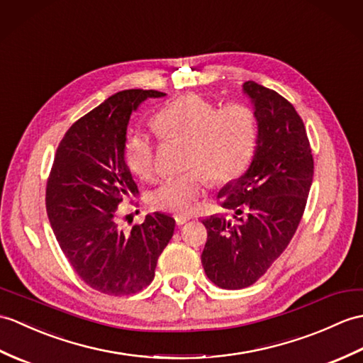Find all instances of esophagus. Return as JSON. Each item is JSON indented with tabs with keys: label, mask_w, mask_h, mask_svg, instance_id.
I'll list each match as a JSON object with an SVG mask.
<instances>
[{
	"label": "esophagus",
	"mask_w": 363,
	"mask_h": 363,
	"mask_svg": "<svg viewBox=\"0 0 363 363\" xmlns=\"http://www.w3.org/2000/svg\"><path fill=\"white\" fill-rule=\"evenodd\" d=\"M189 220H190L189 216H176V224H178V225H184Z\"/></svg>",
	"instance_id": "esophagus-1"
}]
</instances>
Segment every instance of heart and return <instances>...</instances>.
<instances>
[{
  "instance_id": "obj_1",
  "label": "heart",
  "mask_w": 363,
  "mask_h": 363,
  "mask_svg": "<svg viewBox=\"0 0 363 363\" xmlns=\"http://www.w3.org/2000/svg\"><path fill=\"white\" fill-rule=\"evenodd\" d=\"M151 126L161 139L187 142L185 162L198 167L168 176L150 193L151 206L174 215L191 212L207 189L206 172L213 182L237 178L249 162L257 138L255 116L249 106L230 104L216 109L210 100L196 94L174 99L155 114ZM123 153L133 174L140 179L153 176L155 147L147 134H130Z\"/></svg>"
}]
</instances>
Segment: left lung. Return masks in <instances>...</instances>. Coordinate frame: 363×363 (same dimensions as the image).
Wrapping results in <instances>:
<instances>
[{"label": "left lung", "instance_id": "left-lung-1", "mask_svg": "<svg viewBox=\"0 0 363 363\" xmlns=\"http://www.w3.org/2000/svg\"><path fill=\"white\" fill-rule=\"evenodd\" d=\"M258 125L246 173L218 193L232 218L212 215L202 224L207 242L201 261L208 280L223 289L254 284L283 254L305 212L314 159L301 117L278 92L242 83Z\"/></svg>", "mask_w": 363, "mask_h": 363}]
</instances>
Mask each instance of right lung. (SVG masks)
I'll list each match as a JSON object with an SVG mask.
<instances>
[{"mask_svg": "<svg viewBox=\"0 0 363 363\" xmlns=\"http://www.w3.org/2000/svg\"><path fill=\"white\" fill-rule=\"evenodd\" d=\"M155 89H125L108 97L66 131L46 185V212L55 238L77 275L108 296H130L155 278L174 220L155 212L125 232L117 206L138 195L125 162L130 116Z\"/></svg>", "mask_w": 363, "mask_h": 363, "instance_id": "add662e5", "label": "right lung"}]
</instances>
